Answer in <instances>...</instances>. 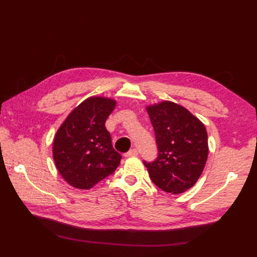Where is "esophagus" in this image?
Listing matches in <instances>:
<instances>
[{
    "instance_id": "34e87169",
    "label": "esophagus",
    "mask_w": 257,
    "mask_h": 257,
    "mask_svg": "<svg viewBox=\"0 0 257 257\" xmlns=\"http://www.w3.org/2000/svg\"><path fill=\"white\" fill-rule=\"evenodd\" d=\"M136 156H138V150L137 149H132V150H129L128 152H125V154H124L125 158L136 157Z\"/></svg>"
}]
</instances>
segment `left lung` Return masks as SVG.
Returning <instances> with one entry per match:
<instances>
[{
  "instance_id": "left-lung-1",
  "label": "left lung",
  "mask_w": 257,
  "mask_h": 257,
  "mask_svg": "<svg viewBox=\"0 0 257 257\" xmlns=\"http://www.w3.org/2000/svg\"><path fill=\"white\" fill-rule=\"evenodd\" d=\"M158 146V157L144 160L157 187L168 193H182L198 181L207 159L204 124L184 107L171 101L147 108Z\"/></svg>"
}]
</instances>
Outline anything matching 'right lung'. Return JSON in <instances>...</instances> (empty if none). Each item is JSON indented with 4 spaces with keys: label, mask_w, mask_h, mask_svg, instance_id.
Wrapping results in <instances>:
<instances>
[{
    "label": "right lung",
    "mask_w": 257,
    "mask_h": 257,
    "mask_svg": "<svg viewBox=\"0 0 257 257\" xmlns=\"http://www.w3.org/2000/svg\"><path fill=\"white\" fill-rule=\"evenodd\" d=\"M114 105V100L108 98H88L57 130L53 144L54 161L62 177L75 188H92L120 165L121 155L113 149L105 127Z\"/></svg>",
    "instance_id": "right-lung-1"
}]
</instances>
